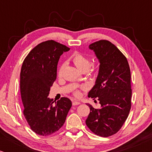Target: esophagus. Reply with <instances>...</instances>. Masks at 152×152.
Returning <instances> with one entry per match:
<instances>
[{
	"instance_id": "1",
	"label": "esophagus",
	"mask_w": 152,
	"mask_h": 152,
	"mask_svg": "<svg viewBox=\"0 0 152 152\" xmlns=\"http://www.w3.org/2000/svg\"><path fill=\"white\" fill-rule=\"evenodd\" d=\"M80 104V102L79 101H72V105H73V106L79 105Z\"/></svg>"
}]
</instances>
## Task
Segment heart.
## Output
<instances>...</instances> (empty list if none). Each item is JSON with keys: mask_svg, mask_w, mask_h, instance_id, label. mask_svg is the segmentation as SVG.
Here are the masks:
<instances>
[{"mask_svg": "<svg viewBox=\"0 0 152 152\" xmlns=\"http://www.w3.org/2000/svg\"><path fill=\"white\" fill-rule=\"evenodd\" d=\"M70 60L73 62L75 66L81 71H83V70H87L88 71L91 66V61L90 59L88 57H86V55H82V54L78 53V52H75L70 56ZM61 69H60L59 75H61ZM75 95L76 96H78L80 95L79 91H76L75 93Z\"/></svg>", "mask_w": 152, "mask_h": 152, "instance_id": "b5f03b06", "label": "heart"}]
</instances>
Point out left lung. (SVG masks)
Wrapping results in <instances>:
<instances>
[{"label":"left lung","instance_id":"1","mask_svg":"<svg viewBox=\"0 0 152 152\" xmlns=\"http://www.w3.org/2000/svg\"><path fill=\"white\" fill-rule=\"evenodd\" d=\"M99 62L98 75L88 97L96 98L99 109L90 107L86 124L95 134L111 136L119 131L129 113L132 106L131 72L127 59L120 50L107 40L91 43ZM96 102V100H94Z\"/></svg>","mask_w":152,"mask_h":152}]
</instances>
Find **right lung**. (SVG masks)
Here are the masks:
<instances>
[{
    "mask_svg": "<svg viewBox=\"0 0 152 152\" xmlns=\"http://www.w3.org/2000/svg\"><path fill=\"white\" fill-rule=\"evenodd\" d=\"M69 50L53 40L44 41L34 47L23 63L20 88L23 114L31 129L40 136L57 132L71 108L68 97L55 102L48 97L57 78L60 56Z\"/></svg>",
    "mask_w": 152,
    "mask_h": 152,
    "instance_id": "add662e5",
    "label": "right lung"
}]
</instances>
